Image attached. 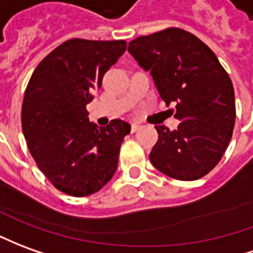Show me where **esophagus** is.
I'll use <instances>...</instances> for the list:
<instances>
[{
	"label": "esophagus",
	"mask_w": 253,
	"mask_h": 253,
	"mask_svg": "<svg viewBox=\"0 0 253 253\" xmlns=\"http://www.w3.org/2000/svg\"><path fill=\"white\" fill-rule=\"evenodd\" d=\"M139 127H141V126H139L138 123H131V131H132V132L137 131V130H138Z\"/></svg>",
	"instance_id": "obj_1"
}]
</instances>
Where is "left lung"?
Instances as JSON below:
<instances>
[{
    "label": "left lung",
    "mask_w": 253,
    "mask_h": 253,
    "mask_svg": "<svg viewBox=\"0 0 253 253\" xmlns=\"http://www.w3.org/2000/svg\"><path fill=\"white\" fill-rule=\"evenodd\" d=\"M139 67L151 72L162 100L179 121L159 134L149 159L164 175L194 181L219 163L230 142L236 101L230 78L215 53L196 35L167 28L138 37L127 47Z\"/></svg>",
    "instance_id": "1"
}]
</instances>
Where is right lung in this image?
Returning <instances> with one entry per match:
<instances>
[{
    "label": "right lung",
    "mask_w": 253,
    "mask_h": 253,
    "mask_svg": "<svg viewBox=\"0 0 253 253\" xmlns=\"http://www.w3.org/2000/svg\"><path fill=\"white\" fill-rule=\"evenodd\" d=\"M126 50L125 41H65L41 61L24 93L22 127L35 163L56 188L75 197L98 192L118 169L131 126L98 127L86 105L104 74Z\"/></svg>",
    "instance_id": "1"
}]
</instances>
